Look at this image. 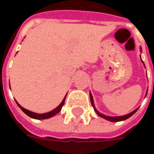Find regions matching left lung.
I'll list each match as a JSON object with an SVG mask.
<instances>
[{"label": "left lung", "mask_w": 154, "mask_h": 154, "mask_svg": "<svg viewBox=\"0 0 154 154\" xmlns=\"http://www.w3.org/2000/svg\"><path fill=\"white\" fill-rule=\"evenodd\" d=\"M10 88H11V87H10ZM65 98H66V96H65V97L63 98V101H62V102H61V103L59 104L56 108H55V109H54L53 110H51V111H49V112H47V113H44V114L35 113V112H33V111H30V110H27V109H25V108H24V107H22L17 102V100H15V102H16V104H17V106L21 109L22 111H23L25 114H26L28 116H29V117H31V118L35 119H48V118L53 117V116H54L55 115H57V114L60 111L61 109H62V107H63V106L64 105Z\"/></svg>", "instance_id": "8db88e82"}]
</instances>
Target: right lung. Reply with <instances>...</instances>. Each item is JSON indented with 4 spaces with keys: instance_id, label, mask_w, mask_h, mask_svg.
Listing matches in <instances>:
<instances>
[{
    "instance_id": "add662e5",
    "label": "right lung",
    "mask_w": 154,
    "mask_h": 154,
    "mask_svg": "<svg viewBox=\"0 0 154 154\" xmlns=\"http://www.w3.org/2000/svg\"><path fill=\"white\" fill-rule=\"evenodd\" d=\"M146 95H147V94H146ZM90 97H91V95H90ZM91 100H93V99H92V100H91ZM138 109H139V108H137L136 110H134V111H132L131 113L128 114V115H126V116H121V117H117L118 119H113V117H110V116H104V115H100V114H98V115H99L100 117L104 118V119H108V120H110V121H113V122H117V121H120V120H123V119H128L129 117H130V116H133L134 114L135 113L136 111L138 110Z\"/></svg>"
}]
</instances>
